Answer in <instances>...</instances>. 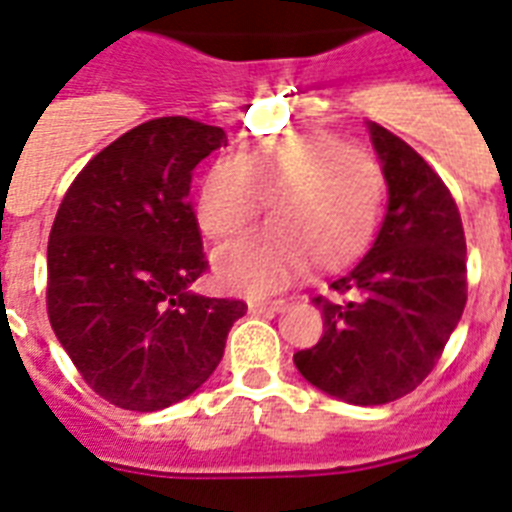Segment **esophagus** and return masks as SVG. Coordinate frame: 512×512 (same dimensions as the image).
Wrapping results in <instances>:
<instances>
[{
  "label": "esophagus",
  "mask_w": 512,
  "mask_h": 512,
  "mask_svg": "<svg viewBox=\"0 0 512 512\" xmlns=\"http://www.w3.org/2000/svg\"><path fill=\"white\" fill-rule=\"evenodd\" d=\"M249 313L263 315V313H281L286 307V299H249L247 302Z\"/></svg>",
  "instance_id": "34e87169"
}]
</instances>
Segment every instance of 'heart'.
<instances>
[{
  "instance_id": "heart-1",
  "label": "heart",
  "mask_w": 512,
  "mask_h": 512,
  "mask_svg": "<svg viewBox=\"0 0 512 512\" xmlns=\"http://www.w3.org/2000/svg\"><path fill=\"white\" fill-rule=\"evenodd\" d=\"M263 199L273 220L215 257V276L234 292H273L307 260L323 273L355 263L376 234L384 176L371 155L326 131L257 136L234 160L210 162L194 215L213 242H231Z\"/></svg>"
}]
</instances>
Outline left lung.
<instances>
[{
  "mask_svg": "<svg viewBox=\"0 0 512 512\" xmlns=\"http://www.w3.org/2000/svg\"><path fill=\"white\" fill-rule=\"evenodd\" d=\"M384 170L386 215L368 255L315 297L323 336L294 355L297 371L350 405H386L434 371L458 328L465 234L450 189L410 144L368 123Z\"/></svg>",
  "mask_w": 512,
  "mask_h": 512,
  "instance_id": "obj_1",
  "label": "left lung"
}]
</instances>
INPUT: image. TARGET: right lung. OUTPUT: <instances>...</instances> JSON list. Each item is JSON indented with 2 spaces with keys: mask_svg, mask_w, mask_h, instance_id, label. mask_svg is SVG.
<instances>
[{
  "mask_svg": "<svg viewBox=\"0 0 512 512\" xmlns=\"http://www.w3.org/2000/svg\"><path fill=\"white\" fill-rule=\"evenodd\" d=\"M226 131L157 118L115 139L70 184L47 247V310L83 381L110 405L155 413L218 368L242 299L189 292L207 270L191 170Z\"/></svg>",
  "mask_w": 512,
  "mask_h": 512,
  "instance_id": "add662e5",
  "label": "right lung"
}]
</instances>
